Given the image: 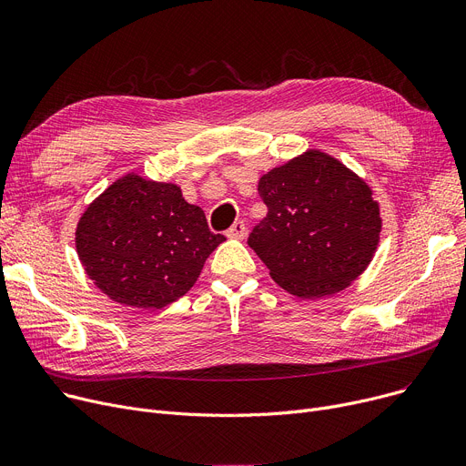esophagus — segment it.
Listing matches in <instances>:
<instances>
[{
  "mask_svg": "<svg viewBox=\"0 0 466 466\" xmlns=\"http://www.w3.org/2000/svg\"><path fill=\"white\" fill-rule=\"evenodd\" d=\"M246 232H248V227H246V223H243V220H236V223L230 227V230H228V238H238V239H241L243 236H246Z\"/></svg>",
  "mask_w": 466,
  "mask_h": 466,
  "instance_id": "1",
  "label": "esophagus"
}]
</instances>
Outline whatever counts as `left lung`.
<instances>
[{
  "label": "left lung",
  "instance_id": "left-lung-1",
  "mask_svg": "<svg viewBox=\"0 0 466 466\" xmlns=\"http://www.w3.org/2000/svg\"><path fill=\"white\" fill-rule=\"evenodd\" d=\"M258 194L268 215L248 243L290 295H334L370 264L381 232L380 206L339 160L308 151L262 176Z\"/></svg>",
  "mask_w": 466,
  "mask_h": 466
}]
</instances>
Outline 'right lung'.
<instances>
[{
  "mask_svg": "<svg viewBox=\"0 0 466 466\" xmlns=\"http://www.w3.org/2000/svg\"><path fill=\"white\" fill-rule=\"evenodd\" d=\"M225 239L177 185L128 174L86 208L76 248L88 278L111 300L158 309L190 290Z\"/></svg>",
  "mask_w": 466,
  "mask_h": 466,
  "instance_id": "obj_1",
  "label": "right lung"
}]
</instances>
